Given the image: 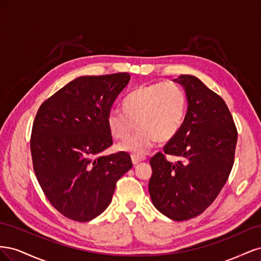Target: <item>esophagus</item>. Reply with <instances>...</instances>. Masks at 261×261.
I'll return each instance as SVG.
<instances>
[{
    "instance_id": "34e87169",
    "label": "esophagus",
    "mask_w": 261,
    "mask_h": 261,
    "mask_svg": "<svg viewBox=\"0 0 261 261\" xmlns=\"http://www.w3.org/2000/svg\"><path fill=\"white\" fill-rule=\"evenodd\" d=\"M146 159L145 156H139V155H132V162H133V164L134 165H136V164H138L139 162H141V161H144Z\"/></svg>"
}]
</instances>
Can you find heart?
<instances>
[{
  "label": "heart",
  "instance_id": "1",
  "mask_svg": "<svg viewBox=\"0 0 261 261\" xmlns=\"http://www.w3.org/2000/svg\"><path fill=\"white\" fill-rule=\"evenodd\" d=\"M187 99L184 90L174 83L139 86L125 98L123 109L109 112L107 124L111 135L125 139L135 128V136L116 146L117 151L144 155L156 143L174 138L183 125Z\"/></svg>",
  "mask_w": 261,
  "mask_h": 261
}]
</instances>
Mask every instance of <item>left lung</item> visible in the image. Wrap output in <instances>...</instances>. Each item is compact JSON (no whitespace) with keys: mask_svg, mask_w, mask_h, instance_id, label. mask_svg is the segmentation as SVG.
Returning a JSON list of instances; mask_svg holds the SVG:
<instances>
[{"mask_svg":"<svg viewBox=\"0 0 261 261\" xmlns=\"http://www.w3.org/2000/svg\"><path fill=\"white\" fill-rule=\"evenodd\" d=\"M188 108L177 135L150 164L149 194L164 216L184 221L199 216L215 201L232 171L238 129L224 100L198 78L180 75ZM180 156L172 164L166 154Z\"/></svg>","mask_w":261,"mask_h":261,"instance_id":"8db88e82","label":"left lung"}]
</instances>
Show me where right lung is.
<instances>
[{
	"instance_id": "add662e5",
	"label": "right lung",
	"mask_w": 261,
	"mask_h": 261,
	"mask_svg": "<svg viewBox=\"0 0 261 261\" xmlns=\"http://www.w3.org/2000/svg\"><path fill=\"white\" fill-rule=\"evenodd\" d=\"M128 73L78 77L46 99L30 137L34 171L46 198L63 216L87 222L112 200L116 181L133 167L113 145L107 117L129 82Z\"/></svg>"
}]
</instances>
